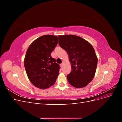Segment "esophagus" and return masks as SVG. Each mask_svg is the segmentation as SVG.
I'll return each instance as SVG.
<instances>
[{
	"instance_id": "34e87169",
	"label": "esophagus",
	"mask_w": 122,
	"mask_h": 122,
	"mask_svg": "<svg viewBox=\"0 0 122 122\" xmlns=\"http://www.w3.org/2000/svg\"><path fill=\"white\" fill-rule=\"evenodd\" d=\"M60 66L62 68V66H63V63H61V64H60Z\"/></svg>"
}]
</instances>
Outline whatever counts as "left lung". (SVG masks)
Listing matches in <instances>:
<instances>
[{
    "label": "left lung",
    "mask_w": 122,
    "mask_h": 122,
    "mask_svg": "<svg viewBox=\"0 0 122 122\" xmlns=\"http://www.w3.org/2000/svg\"><path fill=\"white\" fill-rule=\"evenodd\" d=\"M59 45L67 51L71 64V72L67 77L76 88L86 86L92 81L96 71L98 59L91 44L75 35L58 36Z\"/></svg>",
    "instance_id": "1"
}]
</instances>
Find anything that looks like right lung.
I'll return each instance as SVG.
<instances>
[{
    "mask_svg": "<svg viewBox=\"0 0 122 122\" xmlns=\"http://www.w3.org/2000/svg\"><path fill=\"white\" fill-rule=\"evenodd\" d=\"M56 36L44 35L33 42L26 53L24 64L31 83L40 89H46L55 83L60 67L51 52L58 44Z\"/></svg>",
    "mask_w": 122,
    "mask_h": 122,
    "instance_id": "add662e5",
    "label": "right lung"
}]
</instances>
